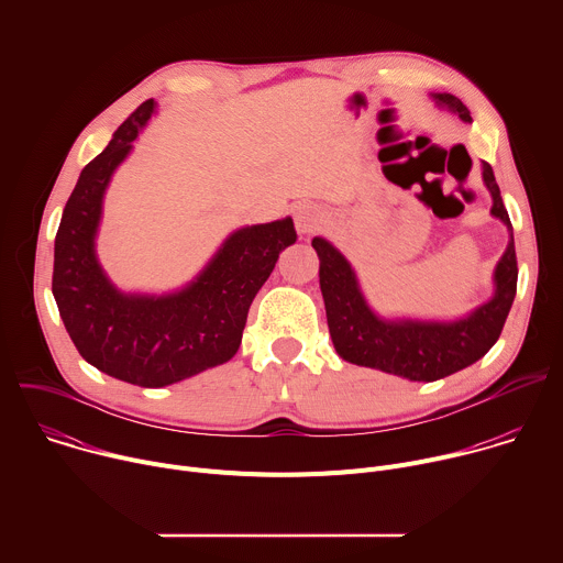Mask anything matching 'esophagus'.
<instances>
[{
  "label": "esophagus",
  "instance_id": "esophagus-1",
  "mask_svg": "<svg viewBox=\"0 0 563 563\" xmlns=\"http://www.w3.org/2000/svg\"><path fill=\"white\" fill-rule=\"evenodd\" d=\"M294 220H296V229L300 233H313V231L323 227V213H320L311 205H300L294 213Z\"/></svg>",
  "mask_w": 563,
  "mask_h": 563
}]
</instances>
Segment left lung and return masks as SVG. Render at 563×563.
Listing matches in <instances>:
<instances>
[{
	"instance_id": "left-lung-1",
	"label": "left lung",
	"mask_w": 563,
	"mask_h": 563,
	"mask_svg": "<svg viewBox=\"0 0 563 563\" xmlns=\"http://www.w3.org/2000/svg\"><path fill=\"white\" fill-rule=\"evenodd\" d=\"M432 98L463 122H472L467 107L459 98L450 93H432ZM484 183L493 194V216L508 227L510 243L495 269V296L470 316L452 320V323L378 318L365 302L356 274L345 256L325 238L311 240V247L320 261L318 276L328 325L341 358L410 380L430 383L476 363L499 341L517 294L519 269L510 216L488 163H484Z\"/></svg>"
}]
</instances>
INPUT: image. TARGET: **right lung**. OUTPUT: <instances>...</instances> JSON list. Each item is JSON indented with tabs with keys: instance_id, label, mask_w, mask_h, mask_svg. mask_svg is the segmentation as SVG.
I'll return each mask as SVG.
<instances>
[{
	"instance_id": "right-lung-1",
	"label": "right lung",
	"mask_w": 563,
	"mask_h": 563,
	"mask_svg": "<svg viewBox=\"0 0 563 563\" xmlns=\"http://www.w3.org/2000/svg\"><path fill=\"white\" fill-rule=\"evenodd\" d=\"M142 102L93 157L64 207L55 235L53 296L77 352L100 372L165 387L227 363L280 252L296 243L291 218L233 231L202 274L167 296L118 291L96 258L102 198L118 165L151 118Z\"/></svg>"
}]
</instances>
